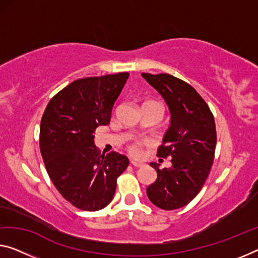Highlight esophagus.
I'll return each instance as SVG.
<instances>
[{"label":"esophagus","instance_id":"obj_1","mask_svg":"<svg viewBox=\"0 0 258 258\" xmlns=\"http://www.w3.org/2000/svg\"><path fill=\"white\" fill-rule=\"evenodd\" d=\"M130 164H132L134 167H142L143 166V162H138V161H134V160L130 161Z\"/></svg>","mask_w":258,"mask_h":258}]
</instances>
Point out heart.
<instances>
[{
  "mask_svg": "<svg viewBox=\"0 0 258 258\" xmlns=\"http://www.w3.org/2000/svg\"><path fill=\"white\" fill-rule=\"evenodd\" d=\"M146 105H156V106H159L162 108V106L160 104H158V102H149V104H146ZM148 144L149 143L146 141L134 140V141H130L128 144H126V150H128V152L132 154L133 157H138L142 152V149Z\"/></svg>",
  "mask_w": 258,
  "mask_h": 258,
  "instance_id": "heart-1",
  "label": "heart"
}]
</instances>
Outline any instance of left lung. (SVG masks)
<instances>
[{
    "mask_svg": "<svg viewBox=\"0 0 258 258\" xmlns=\"http://www.w3.org/2000/svg\"><path fill=\"white\" fill-rule=\"evenodd\" d=\"M142 76L161 94L172 114L170 126L157 153L160 158H170L172 167L160 169L151 162L158 177L146 192L159 209H180L197 196L211 170L217 144L215 117L187 82L169 74Z\"/></svg>",
    "mask_w": 258,
    "mask_h": 258,
    "instance_id": "obj_1",
    "label": "left lung"
}]
</instances>
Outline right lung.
Masks as SVG:
<instances>
[{"label":"right lung","instance_id":"add662e5","mask_svg":"<svg viewBox=\"0 0 258 258\" xmlns=\"http://www.w3.org/2000/svg\"><path fill=\"white\" fill-rule=\"evenodd\" d=\"M128 73L86 77L70 83L47 105L40 123V152L47 173L75 208L98 211L112 202L117 177L129 160L94 145L99 125L109 123Z\"/></svg>","mask_w":258,"mask_h":258}]
</instances>
